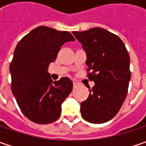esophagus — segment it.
<instances>
[{
  "label": "esophagus",
  "mask_w": 146,
  "mask_h": 146,
  "mask_svg": "<svg viewBox=\"0 0 146 146\" xmlns=\"http://www.w3.org/2000/svg\"><path fill=\"white\" fill-rule=\"evenodd\" d=\"M73 86H74V88L77 87V83L76 82H73Z\"/></svg>",
  "instance_id": "1"
}]
</instances>
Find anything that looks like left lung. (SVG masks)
Wrapping results in <instances>:
<instances>
[{
	"instance_id": "obj_1",
	"label": "left lung",
	"mask_w": 146,
	"mask_h": 146,
	"mask_svg": "<svg viewBox=\"0 0 146 146\" xmlns=\"http://www.w3.org/2000/svg\"><path fill=\"white\" fill-rule=\"evenodd\" d=\"M72 33L87 54V77L95 82L80 105L82 117L89 123H103L117 115L127 97L131 79L129 54L120 38L103 28Z\"/></svg>"
}]
</instances>
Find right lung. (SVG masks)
<instances>
[{
  "mask_svg": "<svg viewBox=\"0 0 146 146\" xmlns=\"http://www.w3.org/2000/svg\"><path fill=\"white\" fill-rule=\"evenodd\" d=\"M74 40L68 31L40 26L23 37L14 49L9 66L12 93L23 115L36 123L57 120L62 103L72 91L67 77L53 82L48 66L56 60L62 45Z\"/></svg>",
  "mask_w": 146,
  "mask_h": 146,
  "instance_id": "right-lung-1",
  "label": "right lung"
}]
</instances>
